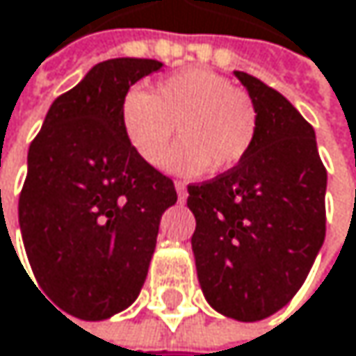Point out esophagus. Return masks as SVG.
<instances>
[{
  "instance_id": "obj_1",
  "label": "esophagus",
  "mask_w": 356,
  "mask_h": 356,
  "mask_svg": "<svg viewBox=\"0 0 356 356\" xmlns=\"http://www.w3.org/2000/svg\"><path fill=\"white\" fill-rule=\"evenodd\" d=\"M174 186H176L178 199H180V201H184V199H186V184H184V182H176Z\"/></svg>"
}]
</instances>
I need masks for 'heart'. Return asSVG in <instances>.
<instances>
[{"mask_svg":"<svg viewBox=\"0 0 356 356\" xmlns=\"http://www.w3.org/2000/svg\"><path fill=\"white\" fill-rule=\"evenodd\" d=\"M120 126L130 149L149 165L165 157L178 126L182 145L165 168L197 176L234 170L251 151L259 115L253 99L211 70L188 68L161 79L155 92L132 87L120 103Z\"/></svg>","mask_w":356,"mask_h":356,"instance_id":"b5f03b06","label":"heart"}]
</instances>
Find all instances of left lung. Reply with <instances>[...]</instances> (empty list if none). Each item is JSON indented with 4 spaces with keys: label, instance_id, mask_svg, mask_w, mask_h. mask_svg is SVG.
Listing matches in <instances>:
<instances>
[{
    "label": "left lung",
    "instance_id": "left-lung-1",
    "mask_svg": "<svg viewBox=\"0 0 356 356\" xmlns=\"http://www.w3.org/2000/svg\"><path fill=\"white\" fill-rule=\"evenodd\" d=\"M257 105L249 155L188 186L191 238L207 302L236 321H259L290 302L325 238L327 172L313 126L277 90L234 72Z\"/></svg>",
    "mask_w": 356,
    "mask_h": 356
}]
</instances>
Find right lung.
Segmentation results:
<instances>
[{
	"label": "right lung",
	"mask_w": 356,
	"mask_h": 356,
	"mask_svg": "<svg viewBox=\"0 0 356 356\" xmlns=\"http://www.w3.org/2000/svg\"><path fill=\"white\" fill-rule=\"evenodd\" d=\"M161 66L136 58L92 66L51 103L31 143L18 201L26 257L37 290L76 319L101 321L136 300L159 220L178 201L174 182L130 149L120 126L126 90Z\"/></svg>",
	"instance_id": "right-lung-1"
}]
</instances>
